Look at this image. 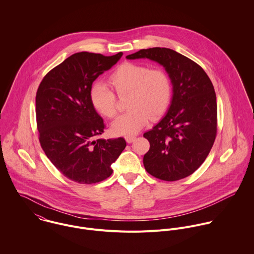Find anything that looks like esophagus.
I'll return each instance as SVG.
<instances>
[{
	"mask_svg": "<svg viewBox=\"0 0 254 254\" xmlns=\"http://www.w3.org/2000/svg\"><path fill=\"white\" fill-rule=\"evenodd\" d=\"M135 139H136L135 136H127V137H125V140H126V142L128 144H131Z\"/></svg>",
	"mask_w": 254,
	"mask_h": 254,
	"instance_id": "obj_1",
	"label": "esophagus"
}]
</instances>
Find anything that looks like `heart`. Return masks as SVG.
I'll return each instance as SVG.
<instances>
[{"instance_id":"heart-1","label":"heart","mask_w":254,"mask_h":254,"mask_svg":"<svg viewBox=\"0 0 254 254\" xmlns=\"http://www.w3.org/2000/svg\"><path fill=\"white\" fill-rule=\"evenodd\" d=\"M109 82L118 96L129 94L128 110L112 123L117 135H134L145 127L149 118L157 119L169 108L173 86L168 73L161 68L126 62L109 75ZM93 107L103 116L116 115V96L103 83H95L90 90Z\"/></svg>"}]
</instances>
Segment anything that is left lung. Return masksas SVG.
<instances>
[{"label":"left lung","mask_w":254,"mask_h":254,"mask_svg":"<svg viewBox=\"0 0 254 254\" xmlns=\"http://www.w3.org/2000/svg\"><path fill=\"white\" fill-rule=\"evenodd\" d=\"M126 58L157 62L173 84L168 112L144 134L150 145L144 155L146 172L169 182L191 175L207 157L217 134V103L211 80L200 65L171 49H143Z\"/></svg>","instance_id":"8db88e82"}]
</instances>
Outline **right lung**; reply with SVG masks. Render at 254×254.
I'll return each mask as SVG.
<instances>
[{
    "label": "right lung",
    "instance_id": "add662e5",
    "mask_svg": "<svg viewBox=\"0 0 254 254\" xmlns=\"http://www.w3.org/2000/svg\"><path fill=\"white\" fill-rule=\"evenodd\" d=\"M122 55L76 53L47 73L38 87L41 146L56 168L78 184L91 185L109 178L111 163L126 146L123 138L95 140L106 125L90 100L93 82Z\"/></svg>",
    "mask_w": 254,
    "mask_h": 254
}]
</instances>
